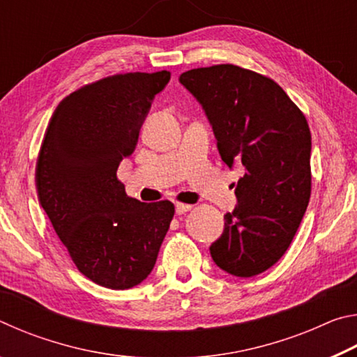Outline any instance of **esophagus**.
<instances>
[{
  "instance_id": "1",
  "label": "esophagus",
  "mask_w": 357,
  "mask_h": 357,
  "mask_svg": "<svg viewBox=\"0 0 357 357\" xmlns=\"http://www.w3.org/2000/svg\"><path fill=\"white\" fill-rule=\"evenodd\" d=\"M174 209H176V214L181 215V214H185L189 213V211L192 209L190 204H184V203H176L174 204Z\"/></svg>"
}]
</instances>
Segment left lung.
Wrapping results in <instances>:
<instances>
[{
  "label": "left lung",
  "mask_w": 357,
  "mask_h": 357,
  "mask_svg": "<svg viewBox=\"0 0 357 357\" xmlns=\"http://www.w3.org/2000/svg\"><path fill=\"white\" fill-rule=\"evenodd\" d=\"M179 82L203 107L222 160L245 170L211 257L231 275L261 274L287 252L310 200L309 124L274 80L239 66L192 69Z\"/></svg>",
  "instance_id": "left-lung-1"
}]
</instances>
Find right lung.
Listing matches in <instances>:
<instances>
[{
  "label": "right lung",
  "mask_w": 357,
  "mask_h": 357,
  "mask_svg": "<svg viewBox=\"0 0 357 357\" xmlns=\"http://www.w3.org/2000/svg\"><path fill=\"white\" fill-rule=\"evenodd\" d=\"M168 82L167 70L129 72L82 86L59 102L40 144V206L77 269L100 287L146 279L174 215L172 202H138L116 178Z\"/></svg>",
  "instance_id": "1"
}]
</instances>
